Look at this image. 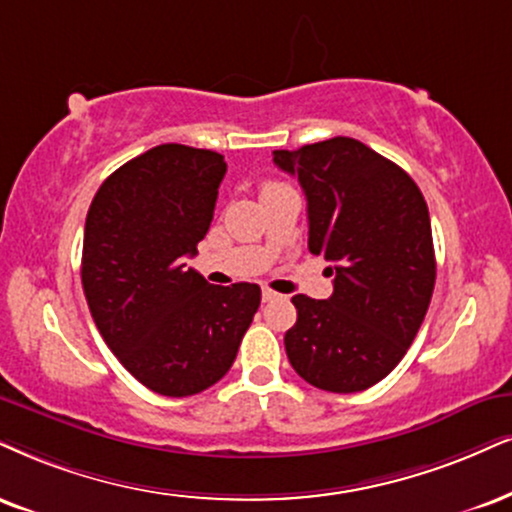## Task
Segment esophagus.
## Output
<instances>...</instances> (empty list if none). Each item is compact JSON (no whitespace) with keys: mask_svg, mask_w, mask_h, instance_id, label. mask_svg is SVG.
<instances>
[{"mask_svg":"<svg viewBox=\"0 0 512 512\" xmlns=\"http://www.w3.org/2000/svg\"><path fill=\"white\" fill-rule=\"evenodd\" d=\"M277 299H282V294H277V292H273V289H268V287H263V301H277Z\"/></svg>","mask_w":512,"mask_h":512,"instance_id":"34e87169","label":"esophagus"}]
</instances>
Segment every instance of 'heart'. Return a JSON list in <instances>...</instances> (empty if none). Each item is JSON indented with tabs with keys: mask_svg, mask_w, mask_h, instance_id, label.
<instances>
[{
	"mask_svg": "<svg viewBox=\"0 0 512 512\" xmlns=\"http://www.w3.org/2000/svg\"><path fill=\"white\" fill-rule=\"evenodd\" d=\"M280 187H285V185H282V182H266V185H263V189H261V194L273 192V189H280Z\"/></svg>",
	"mask_w": 512,
	"mask_h": 512,
	"instance_id": "b5f03b06",
	"label": "heart"
}]
</instances>
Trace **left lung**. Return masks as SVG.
Listing matches in <instances>:
<instances>
[{"mask_svg":"<svg viewBox=\"0 0 512 512\" xmlns=\"http://www.w3.org/2000/svg\"><path fill=\"white\" fill-rule=\"evenodd\" d=\"M273 161L299 178L308 249L334 277L330 299H292L289 363L318 389H368L406 356L430 308L437 261L425 197L406 170L351 137L273 151Z\"/></svg>","mask_w":512,"mask_h":512,"instance_id":"1","label":"left lung"}]
</instances>
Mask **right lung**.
Here are the masks:
<instances>
[{
	"instance_id": "right-lung-1",
	"label": "right lung",
	"mask_w": 512,
	"mask_h": 512,
	"mask_svg": "<svg viewBox=\"0 0 512 512\" xmlns=\"http://www.w3.org/2000/svg\"><path fill=\"white\" fill-rule=\"evenodd\" d=\"M225 170L218 151L159 144L111 173L87 211L80 275L94 325L161 396L213 387L261 306L258 285H208L187 268Z\"/></svg>"
}]
</instances>
